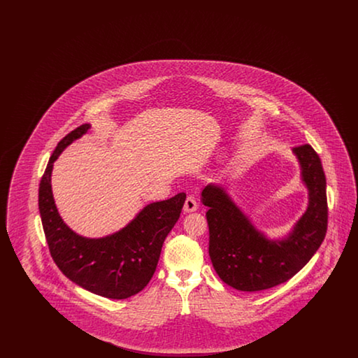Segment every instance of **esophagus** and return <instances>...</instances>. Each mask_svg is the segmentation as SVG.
<instances>
[{"label": "esophagus", "instance_id": "1", "mask_svg": "<svg viewBox=\"0 0 358 358\" xmlns=\"http://www.w3.org/2000/svg\"><path fill=\"white\" fill-rule=\"evenodd\" d=\"M197 201L193 196H187L185 199V203H184V210L185 212H194L197 209Z\"/></svg>", "mask_w": 358, "mask_h": 358}]
</instances>
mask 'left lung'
Masks as SVG:
<instances>
[{
  "label": "left lung",
  "mask_w": 358,
  "mask_h": 358,
  "mask_svg": "<svg viewBox=\"0 0 358 358\" xmlns=\"http://www.w3.org/2000/svg\"><path fill=\"white\" fill-rule=\"evenodd\" d=\"M308 189V206L287 238L270 240L259 232L222 187L201 193L208 206L209 256L224 283L240 291L271 289L301 271L317 252L327 231L326 177L310 145L292 148Z\"/></svg>",
  "instance_id": "left-lung-1"
}]
</instances>
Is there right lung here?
<instances>
[{
	"label": "right lung",
	"instance_id": "add662e5",
	"mask_svg": "<svg viewBox=\"0 0 358 358\" xmlns=\"http://www.w3.org/2000/svg\"><path fill=\"white\" fill-rule=\"evenodd\" d=\"M82 124L56 146L41 177L38 210L52 259L69 280L110 299L136 295L150 282L162 244L178 220L187 194L146 205L118 232L101 238L79 236L62 220L52 196L53 162L75 139L87 133Z\"/></svg>",
	"mask_w": 358,
	"mask_h": 358
}]
</instances>
